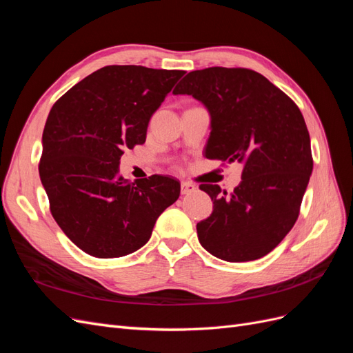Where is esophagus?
<instances>
[{
    "mask_svg": "<svg viewBox=\"0 0 353 353\" xmlns=\"http://www.w3.org/2000/svg\"><path fill=\"white\" fill-rule=\"evenodd\" d=\"M196 185L193 183H181V193L183 194H190L193 193V191H196Z\"/></svg>",
    "mask_w": 353,
    "mask_h": 353,
    "instance_id": "esophagus-1",
    "label": "esophagus"
}]
</instances>
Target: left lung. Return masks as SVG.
Here are the masks:
<instances>
[{
    "label": "left lung",
    "mask_w": 353,
    "mask_h": 353,
    "mask_svg": "<svg viewBox=\"0 0 353 353\" xmlns=\"http://www.w3.org/2000/svg\"><path fill=\"white\" fill-rule=\"evenodd\" d=\"M206 105L210 160L243 165L232 193L201 184L212 215L197 223L200 244L228 262L259 259L294 225L312 174L311 138L296 103L261 73L244 68L190 72L174 90Z\"/></svg>",
    "instance_id": "obj_1"
}]
</instances>
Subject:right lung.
Here are the masks:
<instances>
[{"label":"right lung","instance_id":"obj_1","mask_svg":"<svg viewBox=\"0 0 353 353\" xmlns=\"http://www.w3.org/2000/svg\"><path fill=\"white\" fill-rule=\"evenodd\" d=\"M184 70L105 66L54 103L42 132L39 176L50 210L81 250L110 259L148 241L157 218L176 201L181 184L152 175H119L125 148L145 143L153 113Z\"/></svg>","mask_w":353,"mask_h":353}]
</instances>
